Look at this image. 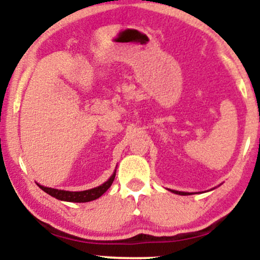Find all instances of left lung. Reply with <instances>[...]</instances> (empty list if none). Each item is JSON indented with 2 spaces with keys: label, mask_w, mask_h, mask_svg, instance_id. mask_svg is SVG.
Wrapping results in <instances>:
<instances>
[{
  "label": "left lung",
  "mask_w": 260,
  "mask_h": 260,
  "mask_svg": "<svg viewBox=\"0 0 260 260\" xmlns=\"http://www.w3.org/2000/svg\"><path fill=\"white\" fill-rule=\"evenodd\" d=\"M172 192L176 193V194H180V196H188V194H189V193H187V192H178V190H172Z\"/></svg>",
  "instance_id": "8db88e82"
}]
</instances>
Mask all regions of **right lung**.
Here are the masks:
<instances>
[{"label":"right lung","mask_w":260,"mask_h":260,"mask_svg":"<svg viewBox=\"0 0 260 260\" xmlns=\"http://www.w3.org/2000/svg\"><path fill=\"white\" fill-rule=\"evenodd\" d=\"M114 177H116V172L111 176L107 182H105L103 184H101L100 187L92 188V189L88 190H82V192H70V190H61V189H54V188H48V187H43V185L37 184L43 192H46L47 194H50L54 198L59 199V201H64V202H75V203H86V202H91L94 201V199L100 198L106 190L108 189L109 187L113 183Z\"/></svg>","instance_id":"1"}]
</instances>
